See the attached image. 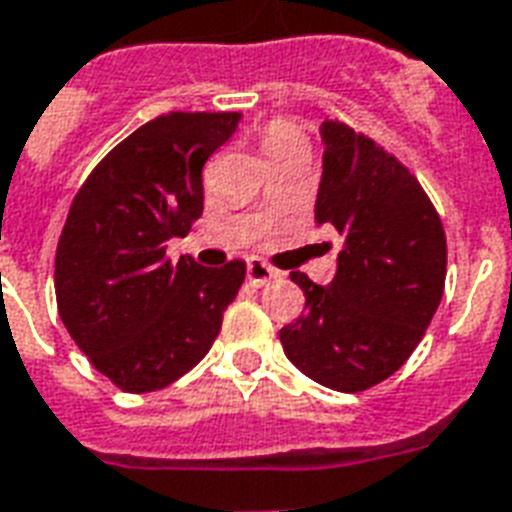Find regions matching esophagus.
Returning <instances> with one entry per match:
<instances>
[{
  "label": "esophagus",
  "mask_w": 512,
  "mask_h": 512,
  "mask_svg": "<svg viewBox=\"0 0 512 512\" xmlns=\"http://www.w3.org/2000/svg\"><path fill=\"white\" fill-rule=\"evenodd\" d=\"M245 275H248V280H251L253 285H264V283H269V280H277V277H280V272L269 267V264H264V261L248 259Z\"/></svg>",
  "instance_id": "obj_1"
}]
</instances>
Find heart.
<instances>
[{
  "label": "heart",
  "instance_id": "1",
  "mask_svg": "<svg viewBox=\"0 0 512 512\" xmlns=\"http://www.w3.org/2000/svg\"><path fill=\"white\" fill-rule=\"evenodd\" d=\"M261 146H264L267 157H275V154L291 152V149H296V146H307V141H304V133H301L293 122L275 120V122H269L267 130H264Z\"/></svg>",
  "mask_w": 512,
  "mask_h": 512
}]
</instances>
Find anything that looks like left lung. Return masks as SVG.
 <instances>
[{"label": "left lung", "instance_id": "8db88e82", "mask_svg": "<svg viewBox=\"0 0 512 512\" xmlns=\"http://www.w3.org/2000/svg\"><path fill=\"white\" fill-rule=\"evenodd\" d=\"M323 178L315 221L344 237L328 285L304 272V315L280 328L301 374L363 392L398 371L422 342L446 283V235L419 181L392 154L339 120L320 128Z\"/></svg>", "mask_w": 512, "mask_h": 512}]
</instances>
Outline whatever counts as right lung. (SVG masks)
Returning a JSON list of instances; mask_svg holds the SVG:
<instances>
[{
	"instance_id": "right-lung-1",
	"label": "right lung",
	"mask_w": 512,
	"mask_h": 512,
	"mask_svg": "<svg viewBox=\"0 0 512 512\" xmlns=\"http://www.w3.org/2000/svg\"><path fill=\"white\" fill-rule=\"evenodd\" d=\"M237 112H168L114 146L74 194L55 251L63 326L125 392L168 387L200 363L245 280L240 259L165 256L202 213V165Z\"/></svg>"
}]
</instances>
